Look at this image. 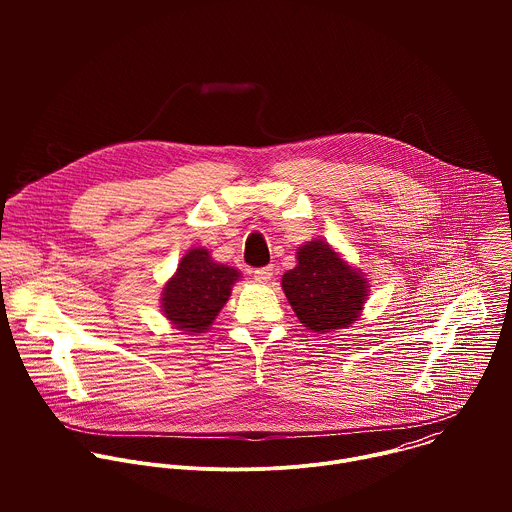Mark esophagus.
<instances>
[{"label": "esophagus", "instance_id": "esophagus-1", "mask_svg": "<svg viewBox=\"0 0 512 512\" xmlns=\"http://www.w3.org/2000/svg\"><path fill=\"white\" fill-rule=\"evenodd\" d=\"M271 275H273V265H265V267L253 269V277H255V281H259V283H267V281L271 279Z\"/></svg>", "mask_w": 512, "mask_h": 512}]
</instances>
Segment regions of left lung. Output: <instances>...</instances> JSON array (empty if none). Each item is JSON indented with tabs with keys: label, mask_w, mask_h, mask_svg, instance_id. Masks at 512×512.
<instances>
[{
	"label": "left lung",
	"mask_w": 512,
	"mask_h": 512,
	"mask_svg": "<svg viewBox=\"0 0 512 512\" xmlns=\"http://www.w3.org/2000/svg\"><path fill=\"white\" fill-rule=\"evenodd\" d=\"M281 287L308 330L330 332L346 328L358 318L369 285L330 245L312 241L300 247L298 265L283 273Z\"/></svg>",
	"instance_id": "1"
}]
</instances>
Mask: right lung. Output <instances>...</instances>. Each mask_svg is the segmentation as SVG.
I'll return each mask as SVG.
<instances>
[{"mask_svg": "<svg viewBox=\"0 0 512 512\" xmlns=\"http://www.w3.org/2000/svg\"><path fill=\"white\" fill-rule=\"evenodd\" d=\"M239 271L214 263L206 249H192L178 265L176 275L166 283L162 308L176 328L204 332L231 296Z\"/></svg>", "mask_w": 512, "mask_h": 512, "instance_id": "right-lung-1", "label": "right lung"}]
</instances>
